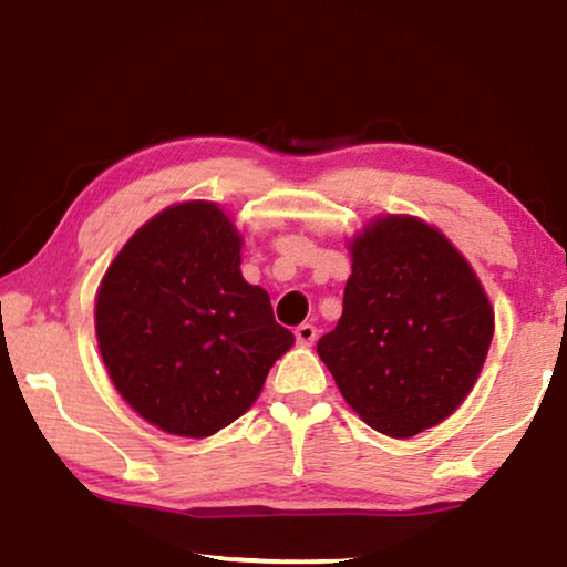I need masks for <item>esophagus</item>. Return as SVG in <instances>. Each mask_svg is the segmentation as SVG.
Listing matches in <instances>:
<instances>
[{"label": "esophagus", "instance_id": "34e87169", "mask_svg": "<svg viewBox=\"0 0 567 567\" xmlns=\"http://www.w3.org/2000/svg\"><path fill=\"white\" fill-rule=\"evenodd\" d=\"M296 342H299L301 347H311L313 342H317V327L313 324L296 327Z\"/></svg>", "mask_w": 567, "mask_h": 567}]
</instances>
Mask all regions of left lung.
Wrapping results in <instances>:
<instances>
[{"mask_svg":"<svg viewBox=\"0 0 567 567\" xmlns=\"http://www.w3.org/2000/svg\"><path fill=\"white\" fill-rule=\"evenodd\" d=\"M350 256L342 317L317 352L370 429L411 439L472 393L494 309L472 264L421 217L378 215Z\"/></svg>","mask_w":567,"mask_h":567,"instance_id":"8db88e82","label":"left lung"}]
</instances>
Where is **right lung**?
Wrapping results in <instances>:
<instances>
[{
    "label": "right lung",
    "instance_id": "add662e5",
    "mask_svg": "<svg viewBox=\"0 0 567 567\" xmlns=\"http://www.w3.org/2000/svg\"><path fill=\"white\" fill-rule=\"evenodd\" d=\"M243 235L220 205L187 199L146 220L95 293L113 388L146 423L207 439L256 403L293 344L271 299L240 274Z\"/></svg>",
    "mask_w": 567,
    "mask_h": 567
}]
</instances>
